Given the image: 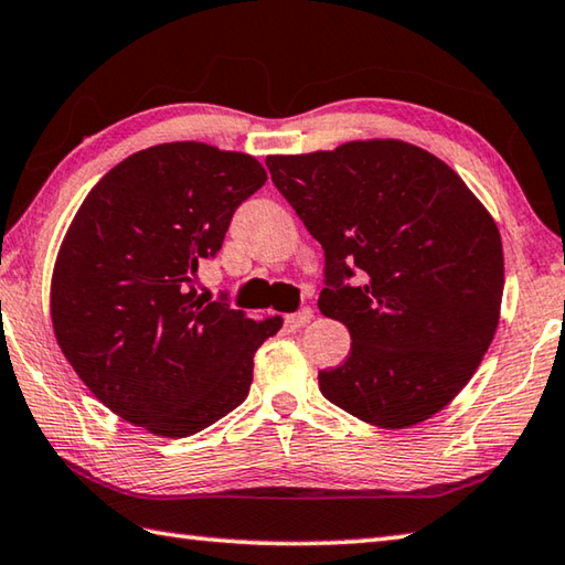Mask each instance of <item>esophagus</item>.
Listing matches in <instances>:
<instances>
[{
  "label": "esophagus",
  "mask_w": 565,
  "mask_h": 565,
  "mask_svg": "<svg viewBox=\"0 0 565 565\" xmlns=\"http://www.w3.org/2000/svg\"><path fill=\"white\" fill-rule=\"evenodd\" d=\"M315 319V312L310 310V307H302L300 312H295V315H287L285 317V322H287V327H292V329H302V327H307Z\"/></svg>",
  "instance_id": "1"
}]
</instances>
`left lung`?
<instances>
[{
    "label": "left lung",
    "instance_id": "8db88e82",
    "mask_svg": "<svg viewBox=\"0 0 565 565\" xmlns=\"http://www.w3.org/2000/svg\"><path fill=\"white\" fill-rule=\"evenodd\" d=\"M265 164L324 248L319 312L351 334L344 364L319 371L322 396L388 430L433 418L497 332L504 253L492 214L455 169L403 140L270 154Z\"/></svg>",
    "mask_w": 565,
    "mask_h": 565
}]
</instances>
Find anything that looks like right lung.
I'll list each match as a JSON object with an SVG mask.
<instances>
[{"instance_id":"1","label":"right lung","mask_w":565,"mask_h":565,"mask_svg":"<svg viewBox=\"0 0 565 565\" xmlns=\"http://www.w3.org/2000/svg\"><path fill=\"white\" fill-rule=\"evenodd\" d=\"M265 179L250 154L164 142L113 167L73 216L51 275L53 334L127 423L189 438L246 401L255 351L282 319L255 322L194 280Z\"/></svg>"}]
</instances>
